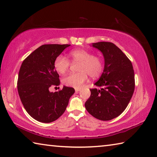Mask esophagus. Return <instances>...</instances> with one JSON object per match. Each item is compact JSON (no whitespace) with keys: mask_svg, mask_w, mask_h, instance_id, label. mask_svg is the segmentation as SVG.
<instances>
[{"mask_svg":"<svg viewBox=\"0 0 157 157\" xmlns=\"http://www.w3.org/2000/svg\"><path fill=\"white\" fill-rule=\"evenodd\" d=\"M79 91H80V89H75V92H76V93L79 92Z\"/></svg>","mask_w":157,"mask_h":157,"instance_id":"1","label":"esophagus"}]
</instances>
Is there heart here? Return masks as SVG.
<instances>
[{"instance_id": "heart-1", "label": "heart", "mask_w": 157, "mask_h": 157, "mask_svg": "<svg viewBox=\"0 0 157 157\" xmlns=\"http://www.w3.org/2000/svg\"><path fill=\"white\" fill-rule=\"evenodd\" d=\"M71 59L73 62H80L78 67L79 72L71 73L63 78V84L66 86L80 88L88 79V75L92 78L99 77L103 70L102 58L98 55H93L89 50L77 49L71 51ZM71 66V62L67 57L59 55L55 60V70L61 74L65 73Z\"/></svg>"}]
</instances>
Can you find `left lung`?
<instances>
[{
  "mask_svg": "<svg viewBox=\"0 0 157 157\" xmlns=\"http://www.w3.org/2000/svg\"><path fill=\"white\" fill-rule=\"evenodd\" d=\"M92 46L102 52L105 68L95 83L100 89H90L85 108L95 118L110 121L120 116L131 100L135 88L134 69L131 61L113 43L98 42Z\"/></svg>",
  "mask_w": 157,
  "mask_h": 157,
  "instance_id": "8db88e82",
  "label": "left lung"
}]
</instances>
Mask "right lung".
<instances>
[{
    "label": "right lung",
    "instance_id": "add662e5",
    "mask_svg": "<svg viewBox=\"0 0 157 157\" xmlns=\"http://www.w3.org/2000/svg\"><path fill=\"white\" fill-rule=\"evenodd\" d=\"M69 44L42 45L23 60L18 73L17 89L21 102L34 119L51 123L64 113L75 89L63 86L54 93L49 89L60 84L55 60Z\"/></svg>",
    "mask_w": 157,
    "mask_h": 157
}]
</instances>
